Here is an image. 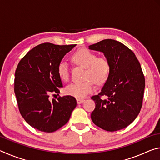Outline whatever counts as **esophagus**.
<instances>
[{"mask_svg":"<svg viewBox=\"0 0 160 160\" xmlns=\"http://www.w3.org/2000/svg\"><path fill=\"white\" fill-rule=\"evenodd\" d=\"M85 102V99H77V102L78 104H82V102Z\"/></svg>","mask_w":160,"mask_h":160,"instance_id":"obj_1","label":"esophagus"}]
</instances>
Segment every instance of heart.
Listing matches in <instances>:
<instances>
[{
  "label": "heart",
  "instance_id": "heart-1",
  "mask_svg": "<svg viewBox=\"0 0 160 160\" xmlns=\"http://www.w3.org/2000/svg\"><path fill=\"white\" fill-rule=\"evenodd\" d=\"M71 59L75 64L85 68V79L82 82H73L68 85L66 93L77 98H83L94 90V82L97 85L106 82L110 73V64L104 57H97V54L87 48H81L73 53ZM59 78L66 82L70 77V68L65 61H61L57 67Z\"/></svg>",
  "mask_w": 160,
  "mask_h": 160
}]
</instances>
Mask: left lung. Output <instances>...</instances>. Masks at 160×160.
I'll return each mask as SVG.
<instances>
[{
	"label": "left lung",
	"mask_w": 160,
	"mask_h": 160,
	"mask_svg": "<svg viewBox=\"0 0 160 160\" xmlns=\"http://www.w3.org/2000/svg\"><path fill=\"white\" fill-rule=\"evenodd\" d=\"M103 52L109 62L110 73L100 92L91 97L95 109L93 123L107 131H116L130 125L142 106L145 80L135 53L113 39H104L89 46Z\"/></svg>",
	"instance_id": "left-lung-1"
}]
</instances>
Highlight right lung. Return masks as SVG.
<instances>
[{
	"instance_id": "1",
	"label": "right lung",
	"mask_w": 160,
	"mask_h": 160,
	"mask_svg": "<svg viewBox=\"0 0 160 160\" xmlns=\"http://www.w3.org/2000/svg\"><path fill=\"white\" fill-rule=\"evenodd\" d=\"M76 44L44 43L28 52L15 72L14 91L20 114L29 125L40 131L52 132L69 121L76 107L70 95L50 99L63 87L57 67L63 56Z\"/></svg>"
}]
</instances>
